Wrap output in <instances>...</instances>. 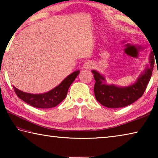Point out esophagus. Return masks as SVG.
<instances>
[{
	"instance_id": "1",
	"label": "esophagus",
	"mask_w": 158,
	"mask_h": 158,
	"mask_svg": "<svg viewBox=\"0 0 158 158\" xmlns=\"http://www.w3.org/2000/svg\"><path fill=\"white\" fill-rule=\"evenodd\" d=\"M93 63L90 62V61H88V62L84 63V67H83V68L85 69H90L93 68Z\"/></svg>"
}]
</instances>
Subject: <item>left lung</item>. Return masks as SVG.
<instances>
[{"label": "left lung", "instance_id": "8db88e82", "mask_svg": "<svg viewBox=\"0 0 158 158\" xmlns=\"http://www.w3.org/2000/svg\"><path fill=\"white\" fill-rule=\"evenodd\" d=\"M149 64L134 84L118 86L106 83L105 77L96 70H92L95 80L94 93L96 100L108 108H121L131 105L143 95L153 70L155 59L153 52L149 55Z\"/></svg>", "mask_w": 158, "mask_h": 158}]
</instances>
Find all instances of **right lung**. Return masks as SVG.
Wrapping results in <instances>:
<instances>
[{
	"label": "right lung",
	"mask_w": 158,
	"mask_h": 158,
	"mask_svg": "<svg viewBox=\"0 0 158 158\" xmlns=\"http://www.w3.org/2000/svg\"><path fill=\"white\" fill-rule=\"evenodd\" d=\"M79 73V70L74 72L67 77L56 87L51 90L50 91L42 94H31V93L23 92L15 86H13V89L21 100L34 107L41 109L55 107L66 98L69 86L78 76Z\"/></svg>",
	"instance_id": "obj_1"
}]
</instances>
